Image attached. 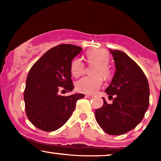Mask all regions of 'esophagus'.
Wrapping results in <instances>:
<instances>
[{"label":"esophagus","mask_w":161,"mask_h":161,"mask_svg":"<svg viewBox=\"0 0 161 161\" xmlns=\"http://www.w3.org/2000/svg\"><path fill=\"white\" fill-rule=\"evenodd\" d=\"M85 97H88V98H91V97H93V95H85Z\"/></svg>","instance_id":"obj_1"}]
</instances>
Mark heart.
I'll list each match as a JSON object with an SVG mask.
<instances>
[{
  "instance_id": "heart-1",
  "label": "heart",
  "mask_w": 161,
  "mask_h": 161,
  "mask_svg": "<svg viewBox=\"0 0 161 161\" xmlns=\"http://www.w3.org/2000/svg\"><path fill=\"white\" fill-rule=\"evenodd\" d=\"M87 62L89 64H97L93 71V76H85L76 82V88L79 92L93 95L101 88L103 84V77L108 78L111 71L108 64L110 55L104 50H93L86 53ZM86 69L85 64L79 58H75L70 65L72 75L78 77L83 74Z\"/></svg>"
}]
</instances>
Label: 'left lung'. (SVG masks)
I'll return each instance as SVG.
<instances>
[{
  "mask_svg": "<svg viewBox=\"0 0 161 161\" xmlns=\"http://www.w3.org/2000/svg\"><path fill=\"white\" fill-rule=\"evenodd\" d=\"M116 73L105 90L109 97L115 95L113 104L95 110L97 123L106 133L119 136L133 129L143 119L149 106V85L139 66L126 53L110 50Z\"/></svg>",
  "mask_w": 161,
  "mask_h": 161,
  "instance_id": "1",
  "label": "left lung"
}]
</instances>
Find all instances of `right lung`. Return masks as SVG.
Instances as JSON below:
<instances>
[{
	"label": "right lung",
	"instance_id": "1",
	"mask_svg": "<svg viewBox=\"0 0 161 161\" xmlns=\"http://www.w3.org/2000/svg\"><path fill=\"white\" fill-rule=\"evenodd\" d=\"M82 48L73 45H57L44 53L28 74L24 101L26 116L38 129L51 132L64 125L71 116L82 94L69 96L59 91L71 92L74 88L70 65Z\"/></svg>",
	"mask_w": 161,
	"mask_h": 161
}]
</instances>
